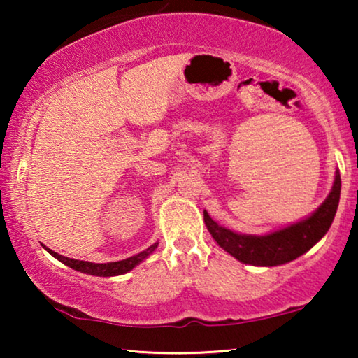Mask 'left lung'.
Listing matches in <instances>:
<instances>
[{"label": "left lung", "instance_id": "8db88e82", "mask_svg": "<svg viewBox=\"0 0 358 358\" xmlns=\"http://www.w3.org/2000/svg\"><path fill=\"white\" fill-rule=\"evenodd\" d=\"M339 199L341 174L339 171H336L334 184L321 207L308 218L287 228L277 229V231L264 234V236H254V234L234 233L231 229L220 227L217 222L210 218L207 212H203V220L218 246L231 254L239 262L273 267L300 257L324 236L336 217Z\"/></svg>", "mask_w": 358, "mask_h": 358}]
</instances>
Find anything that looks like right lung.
I'll list each match as a JSON object with an SVG mask.
<instances>
[{
    "label": "right lung",
    "mask_w": 358,
    "mask_h": 358,
    "mask_svg": "<svg viewBox=\"0 0 358 358\" xmlns=\"http://www.w3.org/2000/svg\"><path fill=\"white\" fill-rule=\"evenodd\" d=\"M43 248H45V246H43ZM156 248H158V243L151 244L148 249H145V251L136 254V256L127 257V259H124V261L107 262V264H94V262H87V261H76V259H70V257L62 256V254H57L55 251H52V249H48V248H45V249L52 254L53 257H57L58 261L63 262L68 267L75 268V271H78V272L90 273V275H97V277H114V275H122V273L130 272L131 268H134L135 266H138V264L143 261V259L148 257Z\"/></svg>",
    "instance_id": "right-lung-1"
}]
</instances>
